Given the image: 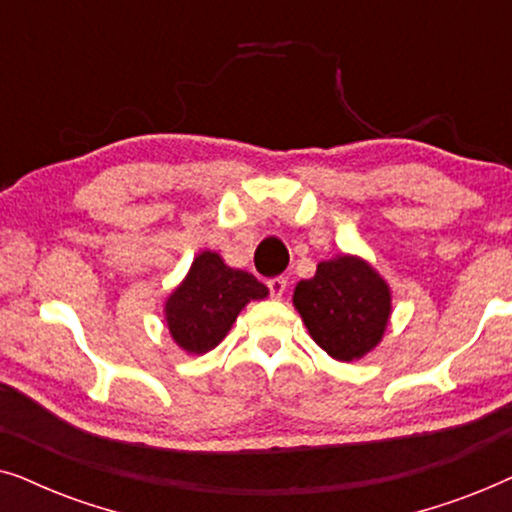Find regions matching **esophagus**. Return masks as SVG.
<instances>
[{
    "mask_svg": "<svg viewBox=\"0 0 512 512\" xmlns=\"http://www.w3.org/2000/svg\"><path fill=\"white\" fill-rule=\"evenodd\" d=\"M267 288H269V292H271V297L281 299L285 288H288V281H285L283 276H276V278H271V281L267 283Z\"/></svg>",
    "mask_w": 512,
    "mask_h": 512,
    "instance_id": "obj_1",
    "label": "esophagus"
}]
</instances>
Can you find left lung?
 I'll return each mask as SVG.
<instances>
[{
	"mask_svg": "<svg viewBox=\"0 0 512 512\" xmlns=\"http://www.w3.org/2000/svg\"><path fill=\"white\" fill-rule=\"evenodd\" d=\"M306 330L327 356L342 363L363 358L381 342L391 316V290L360 257L320 262L316 276L292 295Z\"/></svg>",
	"mask_w": 512,
	"mask_h": 512,
	"instance_id": "obj_1",
	"label": "left lung"
}]
</instances>
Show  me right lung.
<instances>
[{
	"mask_svg": "<svg viewBox=\"0 0 512 512\" xmlns=\"http://www.w3.org/2000/svg\"><path fill=\"white\" fill-rule=\"evenodd\" d=\"M267 295V285L248 271L227 267L217 252H201L185 281L166 299L170 337L187 353H208L227 337L250 299Z\"/></svg>",
	"mask_w": 512,
	"mask_h": 512,
	"instance_id": "right-lung-1",
	"label": "right lung"
}]
</instances>
